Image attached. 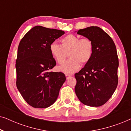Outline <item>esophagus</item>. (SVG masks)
Segmentation results:
<instances>
[{"instance_id":"esophagus-1","label":"esophagus","mask_w":131,"mask_h":131,"mask_svg":"<svg viewBox=\"0 0 131 131\" xmlns=\"http://www.w3.org/2000/svg\"><path fill=\"white\" fill-rule=\"evenodd\" d=\"M66 79H69V78H70L71 75H70V74H66Z\"/></svg>"}]
</instances>
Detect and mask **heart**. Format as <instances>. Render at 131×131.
<instances>
[{
  "instance_id": "1",
  "label": "heart",
  "mask_w": 131,
  "mask_h": 131,
  "mask_svg": "<svg viewBox=\"0 0 131 131\" xmlns=\"http://www.w3.org/2000/svg\"><path fill=\"white\" fill-rule=\"evenodd\" d=\"M61 43L60 45L53 42L49 46L51 55L59 64L63 63L69 54V60L58 67L61 72L66 74L76 72L80 68V62L86 64L92 58L94 45L90 39L69 35L61 39Z\"/></svg>"
}]
</instances>
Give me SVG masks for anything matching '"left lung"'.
<instances>
[{"label": "left lung", "instance_id": "obj_1", "mask_svg": "<svg viewBox=\"0 0 131 131\" xmlns=\"http://www.w3.org/2000/svg\"><path fill=\"white\" fill-rule=\"evenodd\" d=\"M77 33L92 40L94 52L90 61L75 74V93L83 104L101 106L112 97L117 86L119 60L115 44L96 26L80 29Z\"/></svg>", "mask_w": 131, "mask_h": 131}]
</instances>
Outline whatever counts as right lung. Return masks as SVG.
<instances>
[{"label": "right lung", "instance_id": "obj_1", "mask_svg": "<svg viewBox=\"0 0 131 131\" xmlns=\"http://www.w3.org/2000/svg\"><path fill=\"white\" fill-rule=\"evenodd\" d=\"M64 33L62 30L37 26L19 42L15 64L17 87L25 101L35 108L52 105L66 80L64 73L49 71L56 65L49 46Z\"/></svg>", "mask_w": 131, "mask_h": 131}]
</instances>
